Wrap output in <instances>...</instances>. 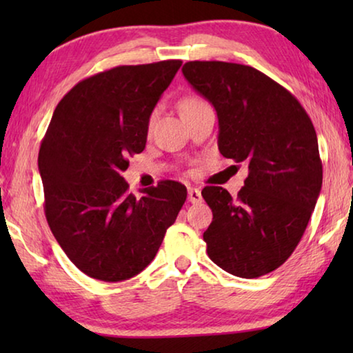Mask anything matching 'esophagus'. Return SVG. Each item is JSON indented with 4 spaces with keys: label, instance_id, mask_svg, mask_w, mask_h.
Masks as SVG:
<instances>
[{
    "label": "esophagus",
    "instance_id": "1",
    "mask_svg": "<svg viewBox=\"0 0 353 353\" xmlns=\"http://www.w3.org/2000/svg\"><path fill=\"white\" fill-rule=\"evenodd\" d=\"M188 201L191 202V204H199V202L202 201L201 190L194 188V187H188Z\"/></svg>",
    "mask_w": 353,
    "mask_h": 353
}]
</instances>
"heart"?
<instances>
[{"label": "heart", "mask_w": 353, "mask_h": 353, "mask_svg": "<svg viewBox=\"0 0 353 353\" xmlns=\"http://www.w3.org/2000/svg\"><path fill=\"white\" fill-rule=\"evenodd\" d=\"M201 104H204V101L202 99H199V98H187L182 103V105H181V110H187V109H193V107H196V105H201ZM155 118H157V112H154L152 115H151V118H149V128H152V124H154V121H155Z\"/></svg>", "instance_id": "1"}]
</instances>
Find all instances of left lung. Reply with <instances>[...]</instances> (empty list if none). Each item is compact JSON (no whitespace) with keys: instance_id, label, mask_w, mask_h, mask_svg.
Segmentation results:
<instances>
[{"instance_id":"8db88e82","label":"left lung","mask_w":353,"mask_h":353,"mask_svg":"<svg viewBox=\"0 0 353 353\" xmlns=\"http://www.w3.org/2000/svg\"><path fill=\"white\" fill-rule=\"evenodd\" d=\"M182 73L216 109L219 152L249 168L235 199L223 187L202 190L213 212L207 254L236 277L276 271L294 252L321 193L312 119L294 94L248 65L193 61Z\"/></svg>"}]
</instances>
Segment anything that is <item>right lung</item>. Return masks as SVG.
<instances>
[{
    "mask_svg": "<svg viewBox=\"0 0 353 353\" xmlns=\"http://www.w3.org/2000/svg\"><path fill=\"white\" fill-rule=\"evenodd\" d=\"M181 65H121L77 82L41 140L48 225L88 277L121 282L141 272L187 199L174 181L135 196L121 176L129 157L145 149L149 117Z\"/></svg>",
    "mask_w": 353,
    "mask_h": 353,
    "instance_id": "right-lung-1",
    "label": "right lung"
}]
</instances>
